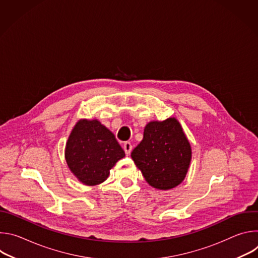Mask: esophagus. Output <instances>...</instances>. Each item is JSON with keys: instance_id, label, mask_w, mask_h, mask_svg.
Here are the masks:
<instances>
[{"instance_id": "1", "label": "esophagus", "mask_w": 258, "mask_h": 258, "mask_svg": "<svg viewBox=\"0 0 258 258\" xmlns=\"http://www.w3.org/2000/svg\"><path fill=\"white\" fill-rule=\"evenodd\" d=\"M123 149H124L125 154L128 156V155L131 154L132 150H133V146H132V144H131L130 142H124V144H123Z\"/></svg>"}]
</instances>
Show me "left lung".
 I'll return each mask as SVG.
<instances>
[{"mask_svg": "<svg viewBox=\"0 0 258 258\" xmlns=\"http://www.w3.org/2000/svg\"><path fill=\"white\" fill-rule=\"evenodd\" d=\"M131 156L150 186L169 190L185 178L192 151L179 122L169 117L147 124L142 142Z\"/></svg>", "mask_w": 258, "mask_h": 258, "instance_id": "8db88e82", "label": "left lung"}]
</instances>
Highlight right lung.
Segmentation results:
<instances>
[{"instance_id": "1", "label": "right lung", "mask_w": 258, "mask_h": 258, "mask_svg": "<svg viewBox=\"0 0 258 258\" xmlns=\"http://www.w3.org/2000/svg\"><path fill=\"white\" fill-rule=\"evenodd\" d=\"M124 156L114 135L97 119H81L66 143L67 165L87 186L103 182L109 176V170Z\"/></svg>"}]
</instances>
